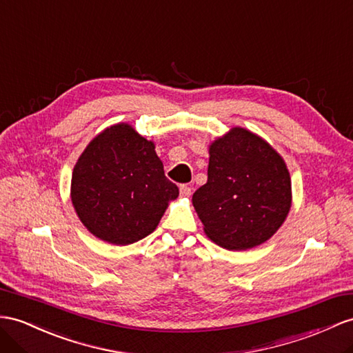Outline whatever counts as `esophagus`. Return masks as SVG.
Returning <instances> with one entry per match:
<instances>
[{
  "label": "esophagus",
  "instance_id": "34e87169",
  "mask_svg": "<svg viewBox=\"0 0 353 353\" xmlns=\"http://www.w3.org/2000/svg\"><path fill=\"white\" fill-rule=\"evenodd\" d=\"M180 195H182V196H189V195H191V188H189L188 185L180 186Z\"/></svg>",
  "mask_w": 353,
  "mask_h": 353
}]
</instances>
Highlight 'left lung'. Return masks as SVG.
<instances>
[{
  "label": "left lung",
  "mask_w": 353,
  "mask_h": 353,
  "mask_svg": "<svg viewBox=\"0 0 353 353\" xmlns=\"http://www.w3.org/2000/svg\"><path fill=\"white\" fill-rule=\"evenodd\" d=\"M207 183L192 195L204 232L228 250L263 245L292 205L285 159L258 134L234 126L209 146Z\"/></svg>",
  "instance_id": "left-lung-1"
}]
</instances>
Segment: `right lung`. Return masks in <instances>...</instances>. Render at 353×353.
Instances as JSON below:
<instances>
[{"label":"right lung","mask_w":353,"mask_h":353,"mask_svg":"<svg viewBox=\"0 0 353 353\" xmlns=\"http://www.w3.org/2000/svg\"><path fill=\"white\" fill-rule=\"evenodd\" d=\"M70 196L92 236L126 246L157 230L179 188L165 177L155 143L121 122L89 141L74 165Z\"/></svg>","instance_id":"1"}]
</instances>
